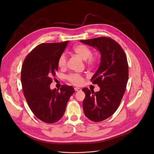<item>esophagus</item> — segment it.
Instances as JSON below:
<instances>
[{
    "mask_svg": "<svg viewBox=\"0 0 154 154\" xmlns=\"http://www.w3.org/2000/svg\"><path fill=\"white\" fill-rule=\"evenodd\" d=\"M74 90H75V91H81V88H78V87L74 88Z\"/></svg>",
    "mask_w": 154,
    "mask_h": 154,
    "instance_id": "34e87169",
    "label": "esophagus"
}]
</instances>
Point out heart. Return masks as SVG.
I'll list each match as a JSON object with an SVG mask.
<instances>
[{"label":"heart","instance_id":"b5f03b06","mask_svg":"<svg viewBox=\"0 0 154 154\" xmlns=\"http://www.w3.org/2000/svg\"><path fill=\"white\" fill-rule=\"evenodd\" d=\"M72 51L83 60H86L87 64L90 66L96 65L99 61V57L97 54H92L91 49L83 44H79L75 45ZM67 63V58L65 54H61L58 60V66L63 69L65 67ZM66 79L75 85H80L83 83V77L79 74L72 73L66 76Z\"/></svg>","mask_w":154,"mask_h":154}]
</instances>
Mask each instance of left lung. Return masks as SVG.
Returning <instances> with one entry per match:
<instances>
[{"label": "left lung", "mask_w": 154, "mask_h": 154, "mask_svg": "<svg viewBox=\"0 0 154 154\" xmlns=\"http://www.w3.org/2000/svg\"><path fill=\"white\" fill-rule=\"evenodd\" d=\"M81 42L98 50L101 54V63L90 80L100 90L83 88L85 98L83 109L90 120L99 122L112 116L120 106L128 79V64L122 47L110 37H100Z\"/></svg>", "instance_id": "8db88e82"}]
</instances>
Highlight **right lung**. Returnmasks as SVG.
Instances as JSON below:
<instances>
[{
	"label": "right lung",
	"instance_id": "obj_1",
	"mask_svg": "<svg viewBox=\"0 0 154 154\" xmlns=\"http://www.w3.org/2000/svg\"><path fill=\"white\" fill-rule=\"evenodd\" d=\"M69 41L37 45L25 58L21 81L26 101L39 120L54 123L63 116L67 103L75 92L72 86L63 85L60 90H51L52 77L58 71V60Z\"/></svg>",
	"mask_w": 154,
	"mask_h": 154
}]
</instances>
